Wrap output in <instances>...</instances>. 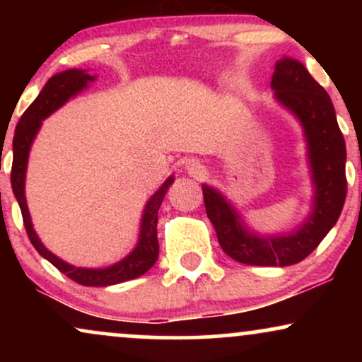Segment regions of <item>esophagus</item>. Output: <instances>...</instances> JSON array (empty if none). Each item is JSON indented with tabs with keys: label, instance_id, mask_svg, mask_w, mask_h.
<instances>
[{
	"label": "esophagus",
	"instance_id": "1",
	"mask_svg": "<svg viewBox=\"0 0 362 362\" xmlns=\"http://www.w3.org/2000/svg\"><path fill=\"white\" fill-rule=\"evenodd\" d=\"M185 172L195 178H201L206 175V167L197 160V158H189V160L185 161Z\"/></svg>",
	"mask_w": 362,
	"mask_h": 362
}]
</instances>
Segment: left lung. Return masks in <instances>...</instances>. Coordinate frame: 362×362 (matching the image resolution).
<instances>
[{
	"label": "left lung",
	"instance_id": "left-lung-1",
	"mask_svg": "<svg viewBox=\"0 0 362 362\" xmlns=\"http://www.w3.org/2000/svg\"><path fill=\"white\" fill-rule=\"evenodd\" d=\"M271 88L274 100L301 126L313 187L308 214L288 231L260 233L221 190L202 184V194L207 218L226 255L240 264L286 267L306 259L337 223L347 194V155L334 103L303 62L288 56L277 61Z\"/></svg>",
	"mask_w": 362,
	"mask_h": 362
}]
</instances>
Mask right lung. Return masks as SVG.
<instances>
[{
	"label": "right lung",
	"instance_id": "right-lung-1",
	"mask_svg": "<svg viewBox=\"0 0 362 362\" xmlns=\"http://www.w3.org/2000/svg\"><path fill=\"white\" fill-rule=\"evenodd\" d=\"M97 80V74H91L86 69H66V71L54 74L45 83L44 88L40 90L39 97L32 102V105L23 112L18 124L15 129L13 138V167H11V189H13L15 199L18 201L20 209H22L25 230H27L28 238L35 250L49 260L56 269H59L62 274L73 279L81 286H91V288H103V286H114L119 282H126L136 277L146 274L149 269L155 265L160 252L156 236V224H158V209L163 202L165 194L168 187L175 182V177L170 175L167 180L161 184L148 202L144 204L143 216L139 223L138 242L134 248L127 253L124 259H120L115 264L107 265V267H76L69 262L59 259L56 253H52L39 238L37 231L34 230L30 211L27 206V197H25V178H27L28 167V155H30L32 144L39 134L42 120L54 114L57 109H61L66 102L76 97L83 90L90 86V83Z\"/></svg>",
	"mask_w": 362,
	"mask_h": 362
}]
</instances>
